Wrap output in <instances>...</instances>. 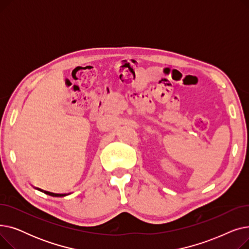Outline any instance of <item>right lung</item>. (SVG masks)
I'll use <instances>...</instances> for the list:
<instances>
[{"mask_svg": "<svg viewBox=\"0 0 249 249\" xmlns=\"http://www.w3.org/2000/svg\"><path fill=\"white\" fill-rule=\"evenodd\" d=\"M37 190L42 191V190H40V189H37ZM42 192H44L45 194H47V195H49V196H52V197H64V196H67V194H53V193L46 192V191H42Z\"/></svg>", "mask_w": 249, "mask_h": 249, "instance_id": "add662e5", "label": "right lung"}]
</instances>
